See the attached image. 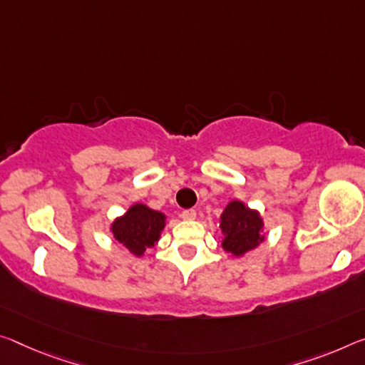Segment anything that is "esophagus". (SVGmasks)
Returning a JSON list of instances; mask_svg holds the SVG:
<instances>
[{
	"label": "esophagus",
	"instance_id": "34e87169",
	"mask_svg": "<svg viewBox=\"0 0 365 365\" xmlns=\"http://www.w3.org/2000/svg\"><path fill=\"white\" fill-rule=\"evenodd\" d=\"M182 217L185 219V221H193V219L196 217V211L195 210H185V211H182Z\"/></svg>",
	"mask_w": 365,
	"mask_h": 365
}]
</instances>
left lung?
Returning <instances> with one entry per match:
<instances>
[{
  "label": "left lung",
  "mask_w": 365,
  "mask_h": 365,
  "mask_svg": "<svg viewBox=\"0 0 365 365\" xmlns=\"http://www.w3.org/2000/svg\"><path fill=\"white\" fill-rule=\"evenodd\" d=\"M222 248L234 257H244L264 240L263 219L259 212L234 200L221 214Z\"/></svg>",
  "instance_id": "obj_1"
}]
</instances>
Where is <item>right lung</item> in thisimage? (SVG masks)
I'll return each instance as SVG.
<instances>
[{"instance_id": "add662e5", "label": "right lung", "mask_w": 365, "mask_h": 365, "mask_svg": "<svg viewBox=\"0 0 365 365\" xmlns=\"http://www.w3.org/2000/svg\"><path fill=\"white\" fill-rule=\"evenodd\" d=\"M164 227V214L151 210L146 205L136 203L123 216L115 219L110 230L115 240L125 245L126 250L135 257H141L146 248L154 247Z\"/></svg>"}]
</instances>
